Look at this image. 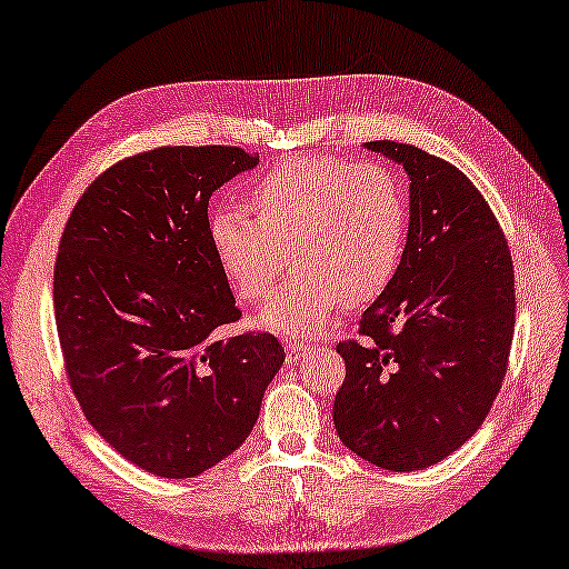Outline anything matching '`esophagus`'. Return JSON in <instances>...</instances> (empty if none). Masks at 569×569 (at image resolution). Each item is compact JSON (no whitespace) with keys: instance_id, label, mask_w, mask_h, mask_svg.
Returning <instances> with one entry per match:
<instances>
[{"instance_id":"34e87169","label":"esophagus","mask_w":569,"mask_h":569,"mask_svg":"<svg viewBox=\"0 0 569 569\" xmlns=\"http://www.w3.org/2000/svg\"><path fill=\"white\" fill-rule=\"evenodd\" d=\"M307 350H309V345H307V342L289 340V342H287V362H289V365L299 362V359H301L303 355H307Z\"/></svg>"}]
</instances>
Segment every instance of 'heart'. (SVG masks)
Listing matches in <instances>:
<instances>
[{"instance_id": "1", "label": "heart", "mask_w": 569, "mask_h": 569, "mask_svg": "<svg viewBox=\"0 0 569 569\" xmlns=\"http://www.w3.org/2000/svg\"><path fill=\"white\" fill-rule=\"evenodd\" d=\"M248 200L256 217L219 207L210 241L246 301L268 297L295 258V280L262 309V323L277 332L309 336L342 301H373L403 260L408 198L383 163L292 157L258 178Z\"/></svg>"}]
</instances>
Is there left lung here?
Instances as JSON below:
<instances>
[{
    "label": "left lung",
    "mask_w": 569,
    "mask_h": 569,
    "mask_svg": "<svg viewBox=\"0 0 569 569\" xmlns=\"http://www.w3.org/2000/svg\"><path fill=\"white\" fill-rule=\"evenodd\" d=\"M410 178V227L391 284L338 342L332 406L342 445L386 470H420L478 432L502 389L515 336V266L482 192L453 163L367 142Z\"/></svg>",
    "instance_id": "left-lung-1"
}]
</instances>
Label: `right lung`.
Instances as JSON below:
<instances>
[{
    "label": "right lung",
    "instance_id": "right-lung-1",
    "mask_svg": "<svg viewBox=\"0 0 569 569\" xmlns=\"http://www.w3.org/2000/svg\"><path fill=\"white\" fill-rule=\"evenodd\" d=\"M256 163L224 144L140 151L96 178L64 224L52 303L67 381L147 473L192 478L237 451L284 362L266 330L221 338L241 311L207 204Z\"/></svg>",
    "mask_w": 569,
    "mask_h": 569
}]
</instances>
